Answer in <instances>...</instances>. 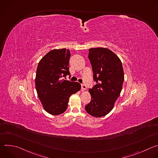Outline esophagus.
Wrapping results in <instances>:
<instances>
[{
	"label": "esophagus",
	"instance_id": "obj_1",
	"mask_svg": "<svg viewBox=\"0 0 158 158\" xmlns=\"http://www.w3.org/2000/svg\"><path fill=\"white\" fill-rule=\"evenodd\" d=\"M81 89H82V91H84V90H85V89H87V87H86V85H85V84H82L81 85Z\"/></svg>",
	"mask_w": 158,
	"mask_h": 158
}]
</instances>
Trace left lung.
<instances>
[{
	"label": "left lung",
	"mask_w": 158,
	"mask_h": 158,
	"mask_svg": "<svg viewBox=\"0 0 158 158\" xmlns=\"http://www.w3.org/2000/svg\"><path fill=\"white\" fill-rule=\"evenodd\" d=\"M88 57L97 84L89 89L92 99L85 109L93 116L103 117L113 108L121 92L124 82L122 62L107 48L89 49Z\"/></svg>",
	"instance_id": "1"
}]
</instances>
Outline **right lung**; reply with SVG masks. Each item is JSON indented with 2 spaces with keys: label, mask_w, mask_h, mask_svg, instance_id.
I'll list each match as a JSON object with an SVG mask.
<instances>
[{
  "label": "right lung",
  "mask_w": 158,
  "mask_h": 158,
  "mask_svg": "<svg viewBox=\"0 0 158 158\" xmlns=\"http://www.w3.org/2000/svg\"><path fill=\"white\" fill-rule=\"evenodd\" d=\"M69 49H54L42 58L37 65L35 88L43 107L50 114L59 115L67 108L69 97L81 89L79 82L64 80L70 76Z\"/></svg>",
  "instance_id": "obj_1"
}]
</instances>
